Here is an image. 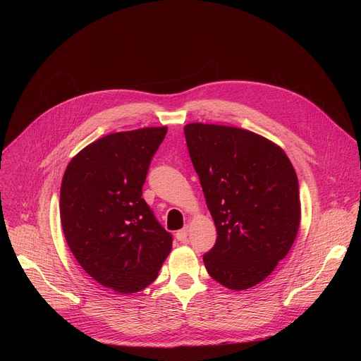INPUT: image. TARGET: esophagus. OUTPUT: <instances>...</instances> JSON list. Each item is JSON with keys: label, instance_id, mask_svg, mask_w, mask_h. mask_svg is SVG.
<instances>
[{"label": "esophagus", "instance_id": "34e87169", "mask_svg": "<svg viewBox=\"0 0 361 361\" xmlns=\"http://www.w3.org/2000/svg\"><path fill=\"white\" fill-rule=\"evenodd\" d=\"M187 235H188V228L184 227V228H181V230L177 231L176 238H177L180 243H187Z\"/></svg>", "mask_w": 361, "mask_h": 361}]
</instances>
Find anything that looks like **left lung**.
I'll list each match as a JSON object with an SVG mask.
<instances>
[{
    "label": "left lung",
    "mask_w": 361,
    "mask_h": 361,
    "mask_svg": "<svg viewBox=\"0 0 361 361\" xmlns=\"http://www.w3.org/2000/svg\"><path fill=\"white\" fill-rule=\"evenodd\" d=\"M190 159L217 228L202 255L209 274L231 290L269 277L300 226L295 171L286 152L247 130L192 123L184 127Z\"/></svg>",
    "instance_id": "1"
}]
</instances>
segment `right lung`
<instances>
[{
    "mask_svg": "<svg viewBox=\"0 0 361 361\" xmlns=\"http://www.w3.org/2000/svg\"><path fill=\"white\" fill-rule=\"evenodd\" d=\"M166 127L114 133L81 149L61 183L60 216L70 250L95 281L121 294L157 279L173 235L142 195Z\"/></svg>",
    "mask_w": 361,
    "mask_h": 361,
    "instance_id": "right-lung-1",
    "label": "right lung"
}]
</instances>
